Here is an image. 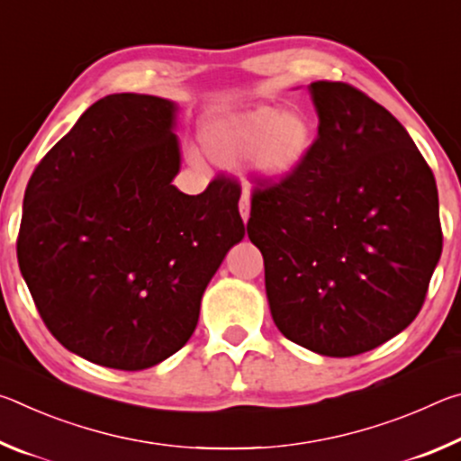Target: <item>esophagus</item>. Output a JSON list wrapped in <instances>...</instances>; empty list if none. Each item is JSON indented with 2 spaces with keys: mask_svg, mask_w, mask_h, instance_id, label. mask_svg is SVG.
I'll list each match as a JSON object with an SVG mask.
<instances>
[{
  "mask_svg": "<svg viewBox=\"0 0 461 461\" xmlns=\"http://www.w3.org/2000/svg\"><path fill=\"white\" fill-rule=\"evenodd\" d=\"M240 215H241V220L248 221V217H249V197L248 194H241V199H240Z\"/></svg>",
  "mask_w": 461,
  "mask_h": 461,
  "instance_id": "34e87169",
  "label": "esophagus"
}]
</instances>
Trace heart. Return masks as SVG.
I'll use <instances>...</instances> for the list:
<instances>
[{"label":"heart","mask_w":461,"mask_h":461,"mask_svg":"<svg viewBox=\"0 0 461 461\" xmlns=\"http://www.w3.org/2000/svg\"><path fill=\"white\" fill-rule=\"evenodd\" d=\"M201 146L220 165L249 160L270 178L294 173L315 142L313 123L299 109L256 105L215 118L201 130Z\"/></svg>","instance_id":"b5f03b06"}]
</instances>
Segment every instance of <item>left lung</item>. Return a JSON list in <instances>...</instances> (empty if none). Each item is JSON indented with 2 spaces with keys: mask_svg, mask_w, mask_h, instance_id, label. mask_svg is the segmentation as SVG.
<instances>
[{
  "mask_svg": "<svg viewBox=\"0 0 461 461\" xmlns=\"http://www.w3.org/2000/svg\"><path fill=\"white\" fill-rule=\"evenodd\" d=\"M319 115L294 173L258 178L248 238L286 339L331 357L378 348L412 323L439 262L431 168L388 109L341 81L309 85Z\"/></svg>",
  "mask_w": 461,
  "mask_h": 461,
  "instance_id": "1",
  "label": "left lung"
}]
</instances>
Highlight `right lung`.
Masks as SVG:
<instances>
[{
  "label": "right lung",
  "mask_w": 461,
  "mask_h": 461,
  "mask_svg": "<svg viewBox=\"0 0 461 461\" xmlns=\"http://www.w3.org/2000/svg\"><path fill=\"white\" fill-rule=\"evenodd\" d=\"M168 99L93 104L38 162L24 193L18 264L44 325L93 364L144 370L178 352L201 296L244 238L236 178L199 194L181 168Z\"/></svg>",
  "instance_id": "1"
}]
</instances>
